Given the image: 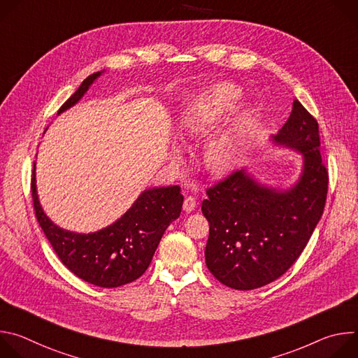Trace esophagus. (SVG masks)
<instances>
[{
  "label": "esophagus",
  "mask_w": 358,
  "mask_h": 358,
  "mask_svg": "<svg viewBox=\"0 0 358 358\" xmlns=\"http://www.w3.org/2000/svg\"><path fill=\"white\" fill-rule=\"evenodd\" d=\"M195 207H196V201H195V198L194 196H185V199H184V203H182V210L185 211V213H192L194 210H195Z\"/></svg>",
  "instance_id": "1"
}]
</instances>
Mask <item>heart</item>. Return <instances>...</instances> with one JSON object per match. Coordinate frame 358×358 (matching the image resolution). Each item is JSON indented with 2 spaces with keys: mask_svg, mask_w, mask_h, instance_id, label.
Wrapping results in <instances>:
<instances>
[{
  "mask_svg": "<svg viewBox=\"0 0 358 358\" xmlns=\"http://www.w3.org/2000/svg\"><path fill=\"white\" fill-rule=\"evenodd\" d=\"M241 90L229 82H221L199 93L181 117V130L195 138L208 136L239 99ZM249 122L248 113L238 115L229 129L207 143L203 148V164L215 176L229 173L239 159L241 143Z\"/></svg>",
  "mask_w": 358,
  "mask_h": 358,
  "instance_id": "b5f03b06",
  "label": "heart"
}]
</instances>
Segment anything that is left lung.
Wrapping results in <instances>:
<instances>
[{
    "label": "left lung",
    "instance_id": "8db88e82",
    "mask_svg": "<svg viewBox=\"0 0 358 358\" xmlns=\"http://www.w3.org/2000/svg\"><path fill=\"white\" fill-rule=\"evenodd\" d=\"M272 141L303 155L293 187H266L239 170L208 188L202 201L210 224L206 264L222 285L236 290L280 278L300 257L324 210L329 173L322 163L319 124L297 99Z\"/></svg>",
    "mask_w": 358,
    "mask_h": 358
}]
</instances>
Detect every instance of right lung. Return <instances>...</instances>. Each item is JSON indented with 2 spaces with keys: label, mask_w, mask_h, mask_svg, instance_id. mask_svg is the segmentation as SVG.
<instances>
[{
  "label": "right lung",
  "mask_w": 358,
  "mask_h": 358,
  "mask_svg": "<svg viewBox=\"0 0 358 358\" xmlns=\"http://www.w3.org/2000/svg\"><path fill=\"white\" fill-rule=\"evenodd\" d=\"M103 73L87 76L58 115L76 105ZM31 191L36 220L61 262L78 278L99 287H119L138 279L148 268L163 234L181 214L184 196L178 185L150 188L112 225L90 234L59 228L43 213L36 192L35 163Z\"/></svg>",
  "instance_id": "obj_1"
}]
</instances>
